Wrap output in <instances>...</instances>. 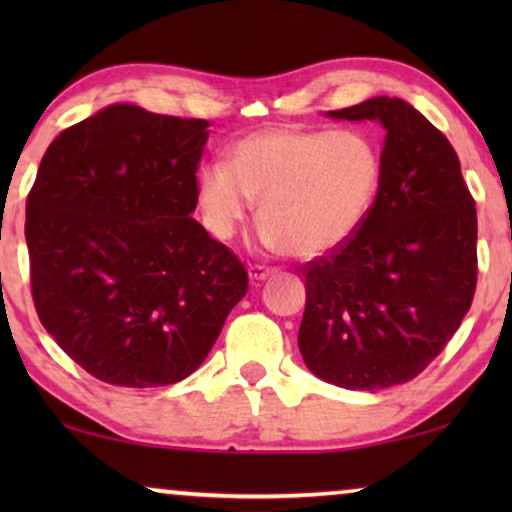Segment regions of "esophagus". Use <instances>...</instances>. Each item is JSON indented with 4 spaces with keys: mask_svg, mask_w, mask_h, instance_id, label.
I'll return each instance as SVG.
<instances>
[{
    "mask_svg": "<svg viewBox=\"0 0 512 512\" xmlns=\"http://www.w3.org/2000/svg\"><path fill=\"white\" fill-rule=\"evenodd\" d=\"M275 268H268V265H249V279L254 284H258V282H263V279H268V277H272L275 275Z\"/></svg>",
    "mask_w": 512,
    "mask_h": 512,
    "instance_id": "obj_1",
    "label": "esophagus"
}]
</instances>
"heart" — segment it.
<instances>
[{"instance_id":"heart-1","label":"heart","mask_w":512,"mask_h":512,"mask_svg":"<svg viewBox=\"0 0 512 512\" xmlns=\"http://www.w3.org/2000/svg\"><path fill=\"white\" fill-rule=\"evenodd\" d=\"M380 177V153L363 132L275 125L230 144L226 163L202 167L198 202L219 240H230L261 202L265 247L317 258L356 235Z\"/></svg>"}]
</instances>
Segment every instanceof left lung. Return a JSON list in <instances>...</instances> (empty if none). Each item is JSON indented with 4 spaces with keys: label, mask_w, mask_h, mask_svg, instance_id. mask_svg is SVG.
<instances>
[{
    "label": "left lung",
    "mask_w": 512,
    "mask_h": 512,
    "mask_svg": "<svg viewBox=\"0 0 512 512\" xmlns=\"http://www.w3.org/2000/svg\"><path fill=\"white\" fill-rule=\"evenodd\" d=\"M380 121V191L356 235L305 265L298 347L335 387L375 391L443 352L478 284V214L452 144L408 102L373 97L328 111Z\"/></svg>",
    "instance_id": "left-lung-1"
}]
</instances>
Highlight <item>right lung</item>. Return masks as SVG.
<instances>
[{
	"label": "right lung",
	"mask_w": 512,
	"mask_h": 512,
	"mask_svg": "<svg viewBox=\"0 0 512 512\" xmlns=\"http://www.w3.org/2000/svg\"><path fill=\"white\" fill-rule=\"evenodd\" d=\"M207 128L111 104L53 139L27 195L41 324L114 387L184 380L247 293L240 258L191 219Z\"/></svg>",
	"instance_id": "1"
}]
</instances>
